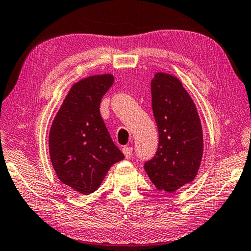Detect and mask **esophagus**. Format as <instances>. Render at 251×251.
Returning <instances> with one entry per match:
<instances>
[{
  "mask_svg": "<svg viewBox=\"0 0 251 251\" xmlns=\"http://www.w3.org/2000/svg\"><path fill=\"white\" fill-rule=\"evenodd\" d=\"M132 151H133L132 148H130V147H125L122 149L123 154H125L126 159H131V156H132Z\"/></svg>",
  "mask_w": 251,
  "mask_h": 251,
  "instance_id": "1",
  "label": "esophagus"
}]
</instances>
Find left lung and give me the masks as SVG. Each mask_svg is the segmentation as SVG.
I'll list each match as a JSON object with an SVG mask.
<instances>
[{
	"instance_id": "obj_1",
	"label": "left lung",
	"mask_w": 251,
	"mask_h": 251,
	"mask_svg": "<svg viewBox=\"0 0 251 251\" xmlns=\"http://www.w3.org/2000/svg\"><path fill=\"white\" fill-rule=\"evenodd\" d=\"M151 92L159 148L144 170L157 190L173 193L193 182L200 170L204 150L201 119L192 97L173 75L155 73Z\"/></svg>"
}]
</instances>
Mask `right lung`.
<instances>
[{"label":"right lung","mask_w":251,"mask_h":251,"mask_svg":"<svg viewBox=\"0 0 251 251\" xmlns=\"http://www.w3.org/2000/svg\"><path fill=\"white\" fill-rule=\"evenodd\" d=\"M113 75H94L74 83L52 120L48 148L59 181L88 195L98 190L109 169L125 159L100 114Z\"/></svg>","instance_id":"right-lung-1"}]
</instances>
